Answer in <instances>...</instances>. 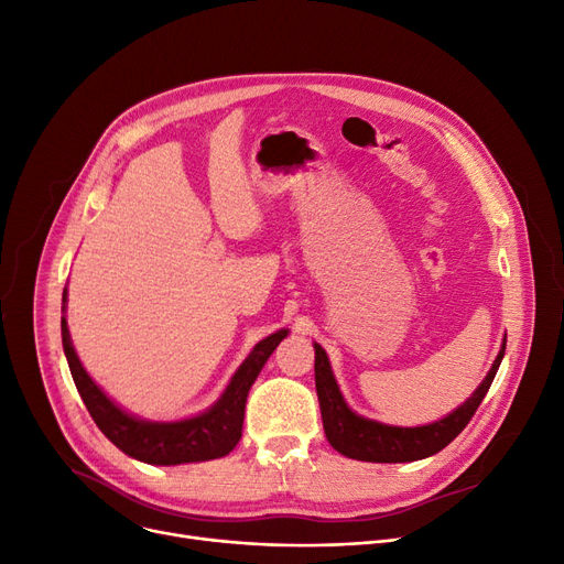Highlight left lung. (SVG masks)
I'll list each match as a JSON object with an SVG mask.
<instances>
[{
	"label": "left lung",
	"mask_w": 564,
	"mask_h": 564,
	"mask_svg": "<svg viewBox=\"0 0 564 564\" xmlns=\"http://www.w3.org/2000/svg\"><path fill=\"white\" fill-rule=\"evenodd\" d=\"M506 343L508 336L502 338L500 351L496 361L491 364L487 377L480 381V387L473 391V395L462 402L448 416H443L434 423L419 425V427H398L387 425L372 419L359 416L357 411H351L345 402L338 381L334 377L332 364L327 351L322 345L313 343L315 347V389L322 411V425L327 441L340 455L359 462H377V464H402V462H416L436 455L468 425L473 413L485 400L491 381L498 372V366L506 357Z\"/></svg>",
	"instance_id": "obj_1"
}]
</instances>
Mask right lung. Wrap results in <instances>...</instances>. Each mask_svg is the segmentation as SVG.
<instances>
[{
  "label": "right lung",
  "instance_id": "1",
  "mask_svg": "<svg viewBox=\"0 0 564 564\" xmlns=\"http://www.w3.org/2000/svg\"><path fill=\"white\" fill-rule=\"evenodd\" d=\"M66 294L68 292L64 290V311ZM288 334V329H279L276 334L256 343L249 357L230 377L221 398L210 409L196 413L192 419L160 423L132 416L88 377L73 347L66 315L62 317V340L68 368L91 419L118 451H123L132 459L155 466H177L226 457L242 436L245 406L253 381Z\"/></svg>",
  "mask_w": 564,
  "mask_h": 564
}]
</instances>
